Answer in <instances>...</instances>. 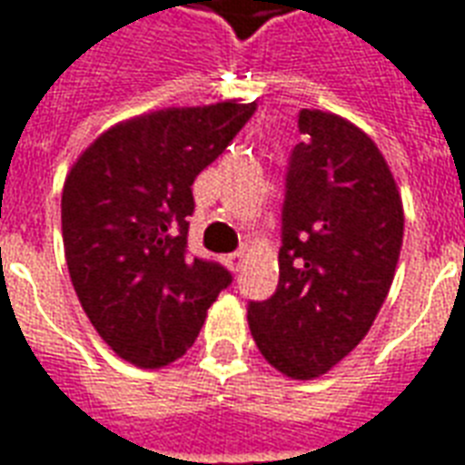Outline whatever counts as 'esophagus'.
<instances>
[{
	"label": "esophagus",
	"instance_id": "obj_1",
	"mask_svg": "<svg viewBox=\"0 0 465 465\" xmlns=\"http://www.w3.org/2000/svg\"><path fill=\"white\" fill-rule=\"evenodd\" d=\"M242 252H240V250H237V252H230L228 257H225V265L230 267V270H232V272H240V267H242Z\"/></svg>",
	"mask_w": 465,
	"mask_h": 465
}]
</instances>
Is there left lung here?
Returning a JSON list of instances; mask_svg holds the SVG:
<instances>
[{"instance_id":"1","label":"left lung","mask_w":465,"mask_h":465,"mask_svg":"<svg viewBox=\"0 0 465 465\" xmlns=\"http://www.w3.org/2000/svg\"><path fill=\"white\" fill-rule=\"evenodd\" d=\"M302 143L284 175L280 282L247 304L262 357L292 379H314L367 337L404 240V208L376 143L357 125L302 108Z\"/></svg>"}]
</instances>
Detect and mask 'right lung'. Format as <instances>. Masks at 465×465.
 Returning a JSON list of instances; mask_svg holds the SVG:
<instances>
[{
	"instance_id": "obj_1",
	"label": "right lung",
	"mask_w": 465,
	"mask_h": 465,
	"mask_svg": "<svg viewBox=\"0 0 465 465\" xmlns=\"http://www.w3.org/2000/svg\"><path fill=\"white\" fill-rule=\"evenodd\" d=\"M257 104L165 108L108 128L79 155L61 193L71 284L101 340L141 369L183 357L208 307L232 282L188 252L193 181Z\"/></svg>"
}]
</instances>
